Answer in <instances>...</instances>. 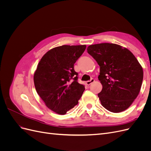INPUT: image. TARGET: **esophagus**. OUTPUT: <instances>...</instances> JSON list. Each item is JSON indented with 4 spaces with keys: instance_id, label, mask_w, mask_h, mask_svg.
<instances>
[{
    "instance_id": "34e87169",
    "label": "esophagus",
    "mask_w": 151,
    "mask_h": 151,
    "mask_svg": "<svg viewBox=\"0 0 151 151\" xmlns=\"http://www.w3.org/2000/svg\"><path fill=\"white\" fill-rule=\"evenodd\" d=\"M94 82V79H91L90 81H88L86 82V84L88 85V86H89V85H91L92 83H93Z\"/></svg>"
}]
</instances>
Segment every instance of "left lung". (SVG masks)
Segmentation results:
<instances>
[{
    "label": "left lung",
    "mask_w": 151,
    "mask_h": 151,
    "mask_svg": "<svg viewBox=\"0 0 151 151\" xmlns=\"http://www.w3.org/2000/svg\"><path fill=\"white\" fill-rule=\"evenodd\" d=\"M88 53L100 67L103 89L98 96L102 106L113 113L125 111L137 97L143 69L129 50L114 43L91 45Z\"/></svg>",
    "instance_id": "1"
}]
</instances>
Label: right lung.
I'll return each mask as SVG.
<instances>
[{
  "instance_id": "add662e5",
  "label": "right lung",
  "mask_w": 151,
  "mask_h": 151,
  "mask_svg": "<svg viewBox=\"0 0 151 151\" xmlns=\"http://www.w3.org/2000/svg\"><path fill=\"white\" fill-rule=\"evenodd\" d=\"M86 45H62L50 50L41 58L34 74L36 92L45 105L59 115L78 104L85 90L77 82L74 65Z\"/></svg>"
}]
</instances>
